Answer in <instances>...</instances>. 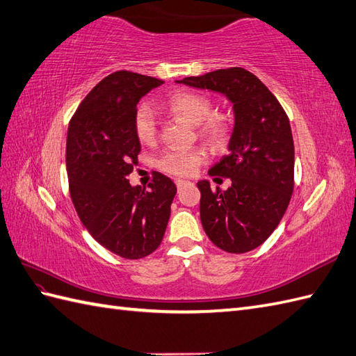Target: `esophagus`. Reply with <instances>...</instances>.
<instances>
[{
  "instance_id": "34e87169",
  "label": "esophagus",
  "mask_w": 356,
  "mask_h": 356,
  "mask_svg": "<svg viewBox=\"0 0 356 356\" xmlns=\"http://www.w3.org/2000/svg\"><path fill=\"white\" fill-rule=\"evenodd\" d=\"M186 184H188L186 180H181V179H177V180H176V185H177V188H179V189H180L181 186H185Z\"/></svg>"
}]
</instances>
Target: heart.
I'll list each match as a JSON object with an SVG mask.
<instances>
[{
  "instance_id": "b5f03b06",
  "label": "heart",
  "mask_w": 356,
  "mask_h": 356,
  "mask_svg": "<svg viewBox=\"0 0 356 356\" xmlns=\"http://www.w3.org/2000/svg\"><path fill=\"white\" fill-rule=\"evenodd\" d=\"M165 107L184 118L193 126H200V135L212 144H220L226 139L229 126L222 117H211L212 103L208 97L191 90H181L171 95ZM135 131L143 144H153L158 138V117L150 104H143L135 115ZM206 161V153L200 148H171L161 154L158 167L172 176L189 177L195 175Z\"/></svg>"
}]
</instances>
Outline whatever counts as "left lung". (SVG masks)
I'll list each match as a JSON object with an SVG mask.
<instances>
[{"label": "left lung", "instance_id": "8db88e82", "mask_svg": "<svg viewBox=\"0 0 356 356\" xmlns=\"http://www.w3.org/2000/svg\"><path fill=\"white\" fill-rule=\"evenodd\" d=\"M176 83L225 95L234 107L229 153L209 170L230 179L226 191L197 184L200 220L211 241L227 253L259 247L282 220L294 188V143L282 106L244 68L217 70Z\"/></svg>", "mask_w": 356, "mask_h": 356}]
</instances>
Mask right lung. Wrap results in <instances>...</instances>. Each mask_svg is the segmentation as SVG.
Here are the masks:
<instances>
[{
	"label": "right lung",
	"instance_id": "1",
	"mask_svg": "<svg viewBox=\"0 0 356 356\" xmlns=\"http://www.w3.org/2000/svg\"><path fill=\"white\" fill-rule=\"evenodd\" d=\"M162 83L143 74L113 72L85 97L68 127L66 170L74 208L97 243L126 259L158 249L177 193L161 172L148 191L129 184L140 152L136 104Z\"/></svg>",
	"mask_w": 356,
	"mask_h": 356
}]
</instances>
